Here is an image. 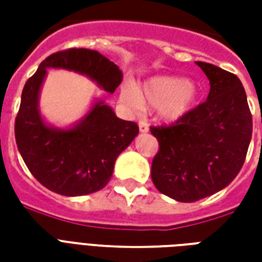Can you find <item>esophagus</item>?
Segmentation results:
<instances>
[{
  "label": "esophagus",
  "mask_w": 262,
  "mask_h": 262,
  "mask_svg": "<svg viewBox=\"0 0 262 262\" xmlns=\"http://www.w3.org/2000/svg\"><path fill=\"white\" fill-rule=\"evenodd\" d=\"M139 130H140V133H147L148 132L147 123H146V122H140V123H139Z\"/></svg>",
  "instance_id": "obj_1"
}]
</instances>
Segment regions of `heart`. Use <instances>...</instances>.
<instances>
[{"label": "heart", "instance_id": "heart-1", "mask_svg": "<svg viewBox=\"0 0 262 262\" xmlns=\"http://www.w3.org/2000/svg\"><path fill=\"white\" fill-rule=\"evenodd\" d=\"M120 99L132 108H159V116L165 122H178L196 108L199 88L191 80L174 75H157L136 88L125 84L120 88Z\"/></svg>", "mask_w": 262, "mask_h": 262}]
</instances>
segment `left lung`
<instances>
[{
	"instance_id": "8db88e82",
	"label": "left lung",
	"mask_w": 262,
	"mask_h": 262,
	"mask_svg": "<svg viewBox=\"0 0 262 262\" xmlns=\"http://www.w3.org/2000/svg\"><path fill=\"white\" fill-rule=\"evenodd\" d=\"M206 74V101L171 126L151 127L159 153L151 180L178 202H195L219 192L242 170L253 135V118L238 77L196 61Z\"/></svg>"
}]
</instances>
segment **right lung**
I'll list each match as a JSON object with an SVG mask.
<instances>
[{"label": "right lung", "instance_id": "right-lung-1", "mask_svg": "<svg viewBox=\"0 0 262 262\" xmlns=\"http://www.w3.org/2000/svg\"><path fill=\"white\" fill-rule=\"evenodd\" d=\"M50 69L85 75L109 94L119 86L123 74L97 50L69 49L50 54L26 81L15 119L18 150L43 187L64 196L97 192L109 182L115 161L139 135V126L119 119L99 98L74 125L57 127L48 123L40 114L39 98Z\"/></svg>", "mask_w": 262, "mask_h": 262}]
</instances>
